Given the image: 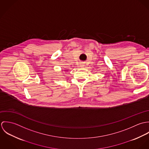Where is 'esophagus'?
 <instances>
[{
    "label": "esophagus",
    "mask_w": 149,
    "mask_h": 149,
    "mask_svg": "<svg viewBox=\"0 0 149 149\" xmlns=\"http://www.w3.org/2000/svg\"><path fill=\"white\" fill-rule=\"evenodd\" d=\"M80 66H84V65L83 64H81V65Z\"/></svg>",
    "instance_id": "1"
}]
</instances>
